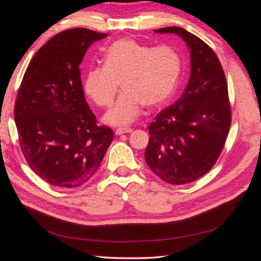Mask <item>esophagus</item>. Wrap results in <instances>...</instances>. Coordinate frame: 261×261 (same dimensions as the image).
<instances>
[{
	"instance_id": "esophagus-1",
	"label": "esophagus",
	"mask_w": 261,
	"mask_h": 261,
	"mask_svg": "<svg viewBox=\"0 0 261 261\" xmlns=\"http://www.w3.org/2000/svg\"><path fill=\"white\" fill-rule=\"evenodd\" d=\"M132 128L129 127H121V128H117L115 130V135H123V134H127V133H132Z\"/></svg>"
}]
</instances>
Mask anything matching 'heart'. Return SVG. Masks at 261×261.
I'll return each mask as SVG.
<instances>
[{
	"mask_svg": "<svg viewBox=\"0 0 261 261\" xmlns=\"http://www.w3.org/2000/svg\"><path fill=\"white\" fill-rule=\"evenodd\" d=\"M105 66L88 70L84 89L94 103L110 108L120 87L124 91L115 107L105 116L111 125H127L141 114L144 107L163 105L174 91L181 72V60L169 45L150 46L134 39H120L103 53Z\"/></svg>",
	"mask_w": 261,
	"mask_h": 261,
	"instance_id": "b5f03b06",
	"label": "heart"
}]
</instances>
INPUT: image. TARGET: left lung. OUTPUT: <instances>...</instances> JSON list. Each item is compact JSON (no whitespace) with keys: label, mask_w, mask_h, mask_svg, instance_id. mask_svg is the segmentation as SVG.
Masks as SVG:
<instances>
[{"label":"left lung","mask_w":261,"mask_h":261,"mask_svg":"<svg viewBox=\"0 0 261 261\" xmlns=\"http://www.w3.org/2000/svg\"><path fill=\"white\" fill-rule=\"evenodd\" d=\"M158 34H175L191 49V77L181 97L149 124L145 159L154 174L173 185L203 176L216 164L232 121L222 65L210 46L180 27Z\"/></svg>","instance_id":"left-lung-1"}]
</instances>
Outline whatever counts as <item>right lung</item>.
<instances>
[{
	"label": "right lung",
	"instance_id": "1",
	"mask_svg": "<svg viewBox=\"0 0 261 261\" xmlns=\"http://www.w3.org/2000/svg\"><path fill=\"white\" fill-rule=\"evenodd\" d=\"M107 36L62 31L37 51L22 77L14 107L19 146L30 169L50 185L86 183L113 140L86 102L81 78L87 50Z\"/></svg>",
	"mask_w": 261,
	"mask_h": 261
}]
</instances>
